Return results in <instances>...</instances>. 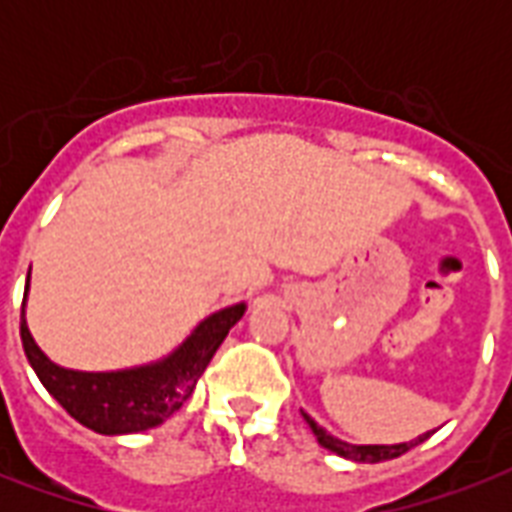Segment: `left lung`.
I'll use <instances>...</instances> for the list:
<instances>
[{
	"instance_id": "8db88e82",
	"label": "left lung",
	"mask_w": 512,
	"mask_h": 512,
	"mask_svg": "<svg viewBox=\"0 0 512 512\" xmlns=\"http://www.w3.org/2000/svg\"><path fill=\"white\" fill-rule=\"evenodd\" d=\"M305 422L311 425L313 436H316V441H319L324 449H329V452L340 454V457H345V460H353V462H385V460H396V457H401V454H406L409 449H414L417 444H422L425 438L430 436V433H422L420 438H414V441H406V444H348V441H340V438L329 436L327 430L321 428L319 422L313 420V417H308V414L303 412Z\"/></svg>"
}]
</instances>
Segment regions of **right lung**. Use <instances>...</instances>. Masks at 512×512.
Instances as JSON below:
<instances>
[{
	"mask_svg": "<svg viewBox=\"0 0 512 512\" xmlns=\"http://www.w3.org/2000/svg\"><path fill=\"white\" fill-rule=\"evenodd\" d=\"M244 311L247 305L236 303L212 313L167 358L119 372H76L50 361L26 327V295L20 308V340L36 377L76 422L103 436H122L162 425L191 398L196 380Z\"/></svg>",
	"mask_w": 512,
	"mask_h": 512,
	"instance_id": "obj_1",
	"label": "right lung"
}]
</instances>
